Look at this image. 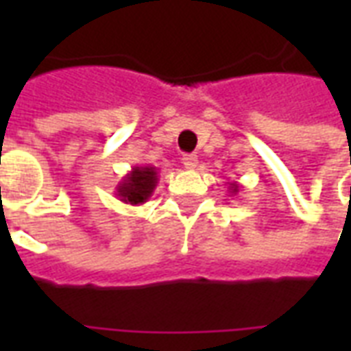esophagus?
Returning <instances> with one entry per match:
<instances>
[{
    "label": "esophagus",
    "mask_w": 351,
    "mask_h": 351,
    "mask_svg": "<svg viewBox=\"0 0 351 351\" xmlns=\"http://www.w3.org/2000/svg\"><path fill=\"white\" fill-rule=\"evenodd\" d=\"M182 164L186 165L187 169H195L198 165V156L197 154H184L182 156Z\"/></svg>",
    "instance_id": "obj_1"
}]
</instances>
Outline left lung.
<instances>
[{"mask_svg": "<svg viewBox=\"0 0 351 351\" xmlns=\"http://www.w3.org/2000/svg\"><path fill=\"white\" fill-rule=\"evenodd\" d=\"M239 184H237V182H230V187H228V191L231 193V195H237V193H239Z\"/></svg>", "mask_w": 351, "mask_h": 351, "instance_id": "1", "label": "left lung"}]
</instances>
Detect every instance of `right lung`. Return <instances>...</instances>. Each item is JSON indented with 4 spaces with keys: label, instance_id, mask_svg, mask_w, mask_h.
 <instances>
[{
    "label": "right lung",
    "instance_id": "obj_1",
    "mask_svg": "<svg viewBox=\"0 0 351 351\" xmlns=\"http://www.w3.org/2000/svg\"><path fill=\"white\" fill-rule=\"evenodd\" d=\"M158 184V171L153 165H134L129 173H127L118 186L114 187L118 198L123 204H131V206H142L153 197L154 187Z\"/></svg>",
    "mask_w": 351,
    "mask_h": 351
}]
</instances>
